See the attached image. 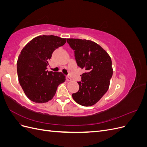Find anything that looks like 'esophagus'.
<instances>
[{
    "mask_svg": "<svg viewBox=\"0 0 147 147\" xmlns=\"http://www.w3.org/2000/svg\"><path fill=\"white\" fill-rule=\"evenodd\" d=\"M66 80L68 82H70L72 80V79H71V78L69 76H66Z\"/></svg>",
    "mask_w": 147,
    "mask_h": 147,
    "instance_id": "1",
    "label": "esophagus"
}]
</instances>
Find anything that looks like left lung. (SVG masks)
Masks as SVG:
<instances>
[{
    "label": "left lung",
    "mask_w": 147,
    "mask_h": 147,
    "mask_svg": "<svg viewBox=\"0 0 147 147\" xmlns=\"http://www.w3.org/2000/svg\"><path fill=\"white\" fill-rule=\"evenodd\" d=\"M74 50L78 67L84 70L79 90L72 94L78 104L88 107L96 104L107 91L113 75L112 60L109 54L96 43L79 38H67Z\"/></svg>",
    "instance_id": "1"
}]
</instances>
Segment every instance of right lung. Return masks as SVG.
Returning <instances> with one entry per match:
<instances>
[{"mask_svg": "<svg viewBox=\"0 0 147 147\" xmlns=\"http://www.w3.org/2000/svg\"><path fill=\"white\" fill-rule=\"evenodd\" d=\"M66 38L55 35H40L21 50L17 61L18 80L25 94L36 103L53 99L57 88L65 80L61 72H48L47 67L53 51L63 46Z\"/></svg>", "mask_w": 147, "mask_h": 147, "instance_id": "1", "label": "right lung"}]
</instances>
